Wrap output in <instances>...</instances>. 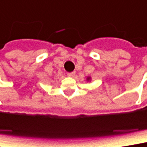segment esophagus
<instances>
[{"mask_svg": "<svg viewBox=\"0 0 147 147\" xmlns=\"http://www.w3.org/2000/svg\"><path fill=\"white\" fill-rule=\"evenodd\" d=\"M75 74H76V72H75V71H72V72H69L67 75H68V76H70V77H73L74 76H75Z\"/></svg>", "mask_w": 147, "mask_h": 147, "instance_id": "obj_1", "label": "esophagus"}]
</instances>
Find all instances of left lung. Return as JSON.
<instances>
[{
	"mask_svg": "<svg viewBox=\"0 0 147 147\" xmlns=\"http://www.w3.org/2000/svg\"><path fill=\"white\" fill-rule=\"evenodd\" d=\"M90 79H91V78H90V77H87V81H89V80H90Z\"/></svg>",
	"mask_w": 147,
	"mask_h": 147,
	"instance_id": "1",
	"label": "left lung"
}]
</instances>
